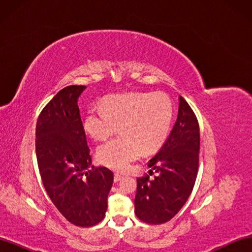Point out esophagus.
Returning a JSON list of instances; mask_svg holds the SVG:
<instances>
[{"instance_id": "obj_1", "label": "esophagus", "mask_w": 252, "mask_h": 252, "mask_svg": "<svg viewBox=\"0 0 252 252\" xmlns=\"http://www.w3.org/2000/svg\"><path fill=\"white\" fill-rule=\"evenodd\" d=\"M122 178H123V177H122V175L120 174V173H114V182H119V181H121V179Z\"/></svg>"}]
</instances>
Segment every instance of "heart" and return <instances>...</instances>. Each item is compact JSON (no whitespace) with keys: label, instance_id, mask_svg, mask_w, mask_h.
<instances>
[{"label":"heart","instance_id":"heart-1","mask_svg":"<svg viewBox=\"0 0 252 252\" xmlns=\"http://www.w3.org/2000/svg\"><path fill=\"white\" fill-rule=\"evenodd\" d=\"M172 118L169 98L163 94L130 93L105 97L91 107L83 126L95 141H104L121 131L118 138L96 149L101 164L124 171L143 151L151 152L165 142Z\"/></svg>","mask_w":252,"mask_h":252}]
</instances>
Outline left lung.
Wrapping results in <instances>:
<instances>
[{"mask_svg": "<svg viewBox=\"0 0 252 252\" xmlns=\"http://www.w3.org/2000/svg\"><path fill=\"white\" fill-rule=\"evenodd\" d=\"M200 129L188 103L179 96L177 122L148 167L158 174L136 179L135 215L148 224L168 222L191 193L199 167ZM149 170V171H152Z\"/></svg>", "mask_w": 252, "mask_h": 252, "instance_id": "8db88e82", "label": "left lung"}]
</instances>
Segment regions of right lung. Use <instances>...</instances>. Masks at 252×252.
<instances>
[{
	"label": "right lung",
	"mask_w": 252,
	"mask_h": 252,
	"mask_svg": "<svg viewBox=\"0 0 252 252\" xmlns=\"http://www.w3.org/2000/svg\"><path fill=\"white\" fill-rule=\"evenodd\" d=\"M85 89L67 86L45 106L36 123L35 150L42 182L53 205L71 224L90 227L105 217L113 173L106 167L91 166L78 106Z\"/></svg>",
	"instance_id": "1"
}]
</instances>
